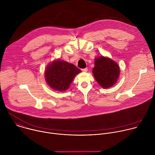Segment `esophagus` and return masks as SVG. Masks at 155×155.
Returning a JSON list of instances; mask_svg holds the SVG:
<instances>
[{
    "label": "esophagus",
    "instance_id": "1",
    "mask_svg": "<svg viewBox=\"0 0 155 155\" xmlns=\"http://www.w3.org/2000/svg\"><path fill=\"white\" fill-rule=\"evenodd\" d=\"M81 71H82L83 72H87V68H84V69H82Z\"/></svg>",
    "mask_w": 155,
    "mask_h": 155
}]
</instances>
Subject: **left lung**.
Returning a JSON list of instances; mask_svg holds the SVG:
<instances>
[{"instance_id":"1","label":"left lung","mask_w":155,"mask_h":155,"mask_svg":"<svg viewBox=\"0 0 155 155\" xmlns=\"http://www.w3.org/2000/svg\"><path fill=\"white\" fill-rule=\"evenodd\" d=\"M93 75L103 88H108L115 84L120 74V68L117 63L110 58L103 56L95 58Z\"/></svg>"}]
</instances>
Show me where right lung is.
Wrapping results in <instances>:
<instances>
[{"instance_id": "1", "label": "right lung", "mask_w": 155, "mask_h": 155, "mask_svg": "<svg viewBox=\"0 0 155 155\" xmlns=\"http://www.w3.org/2000/svg\"><path fill=\"white\" fill-rule=\"evenodd\" d=\"M80 72L75 65L59 59L47 66L44 77L51 88L55 91H65L69 89L75 77Z\"/></svg>"}]
</instances>
